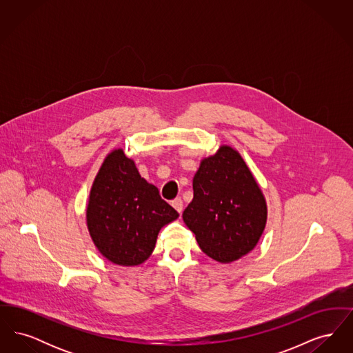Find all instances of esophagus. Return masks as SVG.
Returning <instances> with one entry per match:
<instances>
[{"instance_id": "esophagus-1", "label": "esophagus", "mask_w": 353, "mask_h": 353, "mask_svg": "<svg viewBox=\"0 0 353 353\" xmlns=\"http://www.w3.org/2000/svg\"><path fill=\"white\" fill-rule=\"evenodd\" d=\"M172 206H173L179 213H181V212H183V208H184V203H183V200L179 197V199H174V200L172 201Z\"/></svg>"}]
</instances>
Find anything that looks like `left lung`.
Listing matches in <instances>:
<instances>
[{"label": "left lung", "instance_id": "obj_1", "mask_svg": "<svg viewBox=\"0 0 353 353\" xmlns=\"http://www.w3.org/2000/svg\"><path fill=\"white\" fill-rule=\"evenodd\" d=\"M183 219L202 252L219 263H232L254 250L266 228L268 203L233 147L221 145L202 159Z\"/></svg>", "mask_w": 353, "mask_h": 353}]
</instances>
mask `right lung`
<instances>
[{"label": "right lung", "instance_id": "right-lung-1", "mask_svg": "<svg viewBox=\"0 0 353 353\" xmlns=\"http://www.w3.org/2000/svg\"><path fill=\"white\" fill-rule=\"evenodd\" d=\"M179 219L121 148L110 152L90 190L85 222L101 255L119 266L144 263L161 228Z\"/></svg>", "mask_w": 353, "mask_h": 353}]
</instances>
